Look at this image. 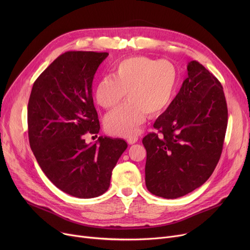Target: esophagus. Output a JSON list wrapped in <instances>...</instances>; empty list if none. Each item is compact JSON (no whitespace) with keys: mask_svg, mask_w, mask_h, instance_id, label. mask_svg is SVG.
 <instances>
[{"mask_svg":"<svg viewBox=\"0 0 250 250\" xmlns=\"http://www.w3.org/2000/svg\"><path fill=\"white\" fill-rule=\"evenodd\" d=\"M127 143L129 145H132V144H135L136 142H138V138L137 137H132V138H127Z\"/></svg>","mask_w":250,"mask_h":250,"instance_id":"esophagus-1","label":"esophagus"}]
</instances>
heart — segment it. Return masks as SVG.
<instances>
[{"label": "heart", "mask_w": 250, "mask_h": 250, "mask_svg": "<svg viewBox=\"0 0 250 250\" xmlns=\"http://www.w3.org/2000/svg\"><path fill=\"white\" fill-rule=\"evenodd\" d=\"M177 82V70L169 61L138 57L121 62L114 76L101 78L95 90L96 101L104 108L116 106L127 92L128 101L105 118L107 132L122 137L136 136L147 113L159 114L169 106Z\"/></svg>", "instance_id": "1"}]
</instances>
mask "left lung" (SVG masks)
I'll return each mask as SVG.
<instances>
[{
	"mask_svg": "<svg viewBox=\"0 0 250 250\" xmlns=\"http://www.w3.org/2000/svg\"><path fill=\"white\" fill-rule=\"evenodd\" d=\"M227 123L221 83L199 62H189L188 78L154 124L158 133L143 139L148 190L177 199L204 185L219 162Z\"/></svg>",
	"mask_w": 250,
	"mask_h": 250,
	"instance_id": "left-lung-1",
	"label": "left lung"
}]
</instances>
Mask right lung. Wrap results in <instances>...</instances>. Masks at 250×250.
Here are the masks:
<instances>
[{
  "instance_id": "1",
  "label": "right lung",
  "mask_w": 250,
  "mask_h": 250,
  "mask_svg": "<svg viewBox=\"0 0 250 250\" xmlns=\"http://www.w3.org/2000/svg\"><path fill=\"white\" fill-rule=\"evenodd\" d=\"M107 52L67 51L52 62L33 84L27 121L30 148L46 177L63 192L80 199L106 191L111 172L127 144L87 133L100 125L92 97V82Z\"/></svg>"
}]
</instances>
